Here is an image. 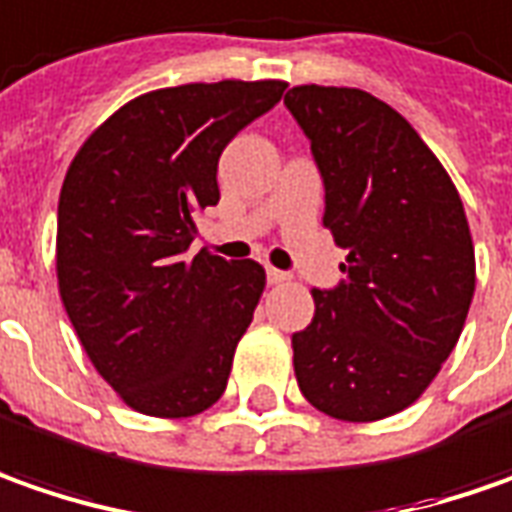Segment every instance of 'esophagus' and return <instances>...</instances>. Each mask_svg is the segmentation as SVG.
I'll use <instances>...</instances> for the list:
<instances>
[{
	"label": "esophagus",
	"instance_id": "34e87169",
	"mask_svg": "<svg viewBox=\"0 0 512 512\" xmlns=\"http://www.w3.org/2000/svg\"><path fill=\"white\" fill-rule=\"evenodd\" d=\"M266 280L277 286V283H286V280H291V274L280 272V269H272V266H269V269H266Z\"/></svg>",
	"mask_w": 512,
	"mask_h": 512
}]
</instances>
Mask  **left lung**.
Here are the masks:
<instances>
[{
  "label": "left lung",
  "instance_id": "left-lung-1",
  "mask_svg": "<svg viewBox=\"0 0 512 512\" xmlns=\"http://www.w3.org/2000/svg\"><path fill=\"white\" fill-rule=\"evenodd\" d=\"M326 189L323 226L348 249L334 289L291 334L303 397L345 422L408 408L462 334L476 289L456 186L416 130L354 87H291L283 98Z\"/></svg>",
  "mask_w": 512,
  "mask_h": 512
}]
</instances>
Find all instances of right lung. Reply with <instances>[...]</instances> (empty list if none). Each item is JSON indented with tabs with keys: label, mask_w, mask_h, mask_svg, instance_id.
<instances>
[{
	"label": "right lung",
	"mask_w": 512,
	"mask_h": 512,
	"mask_svg": "<svg viewBox=\"0 0 512 512\" xmlns=\"http://www.w3.org/2000/svg\"><path fill=\"white\" fill-rule=\"evenodd\" d=\"M283 81L155 90L84 141L59 195L56 272L96 371L150 416H195L226 391L266 272L189 246L221 201L218 158L269 113Z\"/></svg>",
	"instance_id": "add662e5"
}]
</instances>
